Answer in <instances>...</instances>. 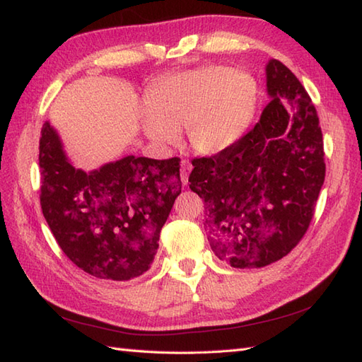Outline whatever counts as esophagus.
I'll return each mask as SVG.
<instances>
[{
  "label": "esophagus",
  "mask_w": 362,
  "mask_h": 362,
  "mask_svg": "<svg viewBox=\"0 0 362 362\" xmlns=\"http://www.w3.org/2000/svg\"><path fill=\"white\" fill-rule=\"evenodd\" d=\"M191 168H193V166H191L189 160L183 158V160H182V166H180V179H182L183 187L188 185V174H189V171H191Z\"/></svg>",
  "instance_id": "obj_1"
}]
</instances>
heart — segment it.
Returning <instances> with one entry per match:
<instances>
[{
    "label": "heart",
    "mask_w": 362,
    "mask_h": 362,
    "mask_svg": "<svg viewBox=\"0 0 362 362\" xmlns=\"http://www.w3.org/2000/svg\"><path fill=\"white\" fill-rule=\"evenodd\" d=\"M258 87L249 73L226 66H204L168 76L144 98L143 130L152 143L174 144L187 127L189 146L216 156L249 129L257 110Z\"/></svg>",
    "instance_id": "obj_1"
}]
</instances>
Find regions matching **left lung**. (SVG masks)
<instances>
[{"mask_svg":"<svg viewBox=\"0 0 362 362\" xmlns=\"http://www.w3.org/2000/svg\"><path fill=\"white\" fill-rule=\"evenodd\" d=\"M259 121L224 152L193 158L189 188L205 202L206 238L232 267H263L296 247L325 180L316 107L286 65L266 68Z\"/></svg>","mask_w":362,"mask_h":362,"instance_id":"1","label":"left lung"}]
</instances>
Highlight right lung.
I'll use <instances>...</instances> for the list:
<instances>
[{
	"label": "right lung",
	"instance_id": "add662e5",
	"mask_svg": "<svg viewBox=\"0 0 362 362\" xmlns=\"http://www.w3.org/2000/svg\"><path fill=\"white\" fill-rule=\"evenodd\" d=\"M40 205L65 255L83 272L124 281L151 267L180 194V158L129 156L93 173L76 169L49 122L42 127Z\"/></svg>",
	"mask_w": 362,
	"mask_h": 362
}]
</instances>
